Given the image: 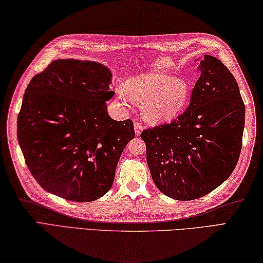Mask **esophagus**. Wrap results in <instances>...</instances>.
I'll list each match as a JSON object with an SVG mask.
<instances>
[{
	"instance_id": "1",
	"label": "esophagus",
	"mask_w": 263,
	"mask_h": 263,
	"mask_svg": "<svg viewBox=\"0 0 263 263\" xmlns=\"http://www.w3.org/2000/svg\"><path fill=\"white\" fill-rule=\"evenodd\" d=\"M134 129H135V135L140 136L141 133L143 132V126L140 122H135L134 123Z\"/></svg>"
}]
</instances>
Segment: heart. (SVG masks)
Wrapping results in <instances>:
<instances>
[{
  "label": "heart",
  "mask_w": 263,
  "mask_h": 263,
  "mask_svg": "<svg viewBox=\"0 0 263 263\" xmlns=\"http://www.w3.org/2000/svg\"><path fill=\"white\" fill-rule=\"evenodd\" d=\"M119 99L142 105V114L150 123L168 122L186 108L192 96V83L183 77L174 78L162 71H148L133 76L123 90H118Z\"/></svg>",
  "instance_id": "heart-1"
}]
</instances>
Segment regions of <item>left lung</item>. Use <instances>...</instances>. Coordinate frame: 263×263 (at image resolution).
Instances as JSON below:
<instances>
[{"mask_svg": "<svg viewBox=\"0 0 263 263\" xmlns=\"http://www.w3.org/2000/svg\"><path fill=\"white\" fill-rule=\"evenodd\" d=\"M196 61L201 75L187 109L171 123L141 134L155 185L179 201L200 199L231 176L245 127L236 78L215 57Z\"/></svg>", "mask_w": 263, "mask_h": 263, "instance_id": "obj_1", "label": "left lung"}]
</instances>
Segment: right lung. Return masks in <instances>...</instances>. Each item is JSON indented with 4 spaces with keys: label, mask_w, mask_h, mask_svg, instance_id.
Wrapping results in <instances>:
<instances>
[{
    "label": "right lung",
    "mask_w": 263,
    "mask_h": 263,
    "mask_svg": "<svg viewBox=\"0 0 263 263\" xmlns=\"http://www.w3.org/2000/svg\"><path fill=\"white\" fill-rule=\"evenodd\" d=\"M112 72L103 63L55 60L27 85L17 119L25 163L46 192L75 202L104 196L113 185L132 120L107 113Z\"/></svg>",
    "instance_id": "1"
}]
</instances>
